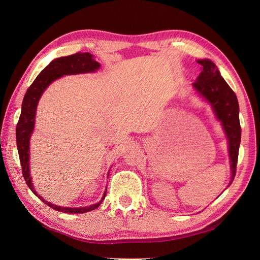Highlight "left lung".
Listing matches in <instances>:
<instances>
[{
    "label": "left lung",
    "mask_w": 260,
    "mask_h": 260,
    "mask_svg": "<svg viewBox=\"0 0 260 260\" xmlns=\"http://www.w3.org/2000/svg\"><path fill=\"white\" fill-rule=\"evenodd\" d=\"M202 73L193 83L195 90L211 104L218 119L221 121L229 141V154L232 177L237 174L239 147L241 143V124L239 119V102L237 95L220 75L216 65L209 59L198 60Z\"/></svg>",
    "instance_id": "1"
}]
</instances>
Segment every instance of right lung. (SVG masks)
<instances>
[{
    "label": "right lung",
    "mask_w": 260,
    "mask_h": 260,
    "mask_svg": "<svg viewBox=\"0 0 260 260\" xmlns=\"http://www.w3.org/2000/svg\"><path fill=\"white\" fill-rule=\"evenodd\" d=\"M100 68V64L98 61L93 59V56L90 53H76L73 55H68L65 57H59L51 61L50 64L46 66L42 72L39 74L36 78V80L29 86L27 90L25 98L22 101L21 105V114L19 117V120L17 122L16 127V142H17V149L19 155V160L21 165V171L23 179H25L27 185L31 191L36 194L39 199H40L46 205L51 208L66 212V214H82V212L91 211L93 209L98 208L101 203L94 204L89 207H82V208H69V207H59L56 205H53L51 203L44 201L40 195L35 191V187L31 182V178L29 175V140L31 133L34 131L35 127V116H36V109L38 102L40 100V96L44 90L57 78H60L64 75H76V74H82V73H92L95 72ZM106 192L104 193L103 201L105 199Z\"/></svg>",
    "instance_id": "1"
}]
</instances>
